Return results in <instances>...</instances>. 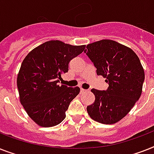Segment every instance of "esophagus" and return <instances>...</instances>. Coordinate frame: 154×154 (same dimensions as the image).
<instances>
[{"instance_id":"esophagus-1","label":"esophagus","mask_w":154,"mask_h":154,"mask_svg":"<svg viewBox=\"0 0 154 154\" xmlns=\"http://www.w3.org/2000/svg\"><path fill=\"white\" fill-rule=\"evenodd\" d=\"M89 91V90H85V89H83V88H81L80 90V92L82 93V94H83V93H85V92H88Z\"/></svg>"}]
</instances>
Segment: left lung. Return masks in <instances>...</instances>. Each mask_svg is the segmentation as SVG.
I'll return each mask as SVG.
<instances>
[{
    "label": "left lung",
    "mask_w": 154,
    "mask_h": 154,
    "mask_svg": "<svg viewBox=\"0 0 154 154\" xmlns=\"http://www.w3.org/2000/svg\"><path fill=\"white\" fill-rule=\"evenodd\" d=\"M84 52L96 67L97 75L106 78L109 84L106 91L91 90L95 101L87 106V112L100 123H115L141 96L145 73L139 58L132 49L110 40L88 44Z\"/></svg>",
    "instance_id": "8db88e82"
}]
</instances>
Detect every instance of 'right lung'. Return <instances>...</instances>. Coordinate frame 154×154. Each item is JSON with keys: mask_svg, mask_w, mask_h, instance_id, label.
I'll return each instance as SVG.
<instances>
[{"mask_svg": "<svg viewBox=\"0 0 154 154\" xmlns=\"http://www.w3.org/2000/svg\"><path fill=\"white\" fill-rule=\"evenodd\" d=\"M85 45L72 46L59 40L41 44L28 54L17 76V88L24 110L43 127L60 124L79 87L58 85L68 63L84 51Z\"/></svg>", "mask_w": 154, "mask_h": 154, "instance_id": "add662e5", "label": "right lung"}]
</instances>
